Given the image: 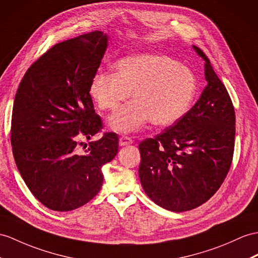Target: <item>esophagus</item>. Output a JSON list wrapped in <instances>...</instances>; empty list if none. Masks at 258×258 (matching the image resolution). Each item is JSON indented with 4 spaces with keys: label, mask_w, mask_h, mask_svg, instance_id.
Segmentation results:
<instances>
[{
    "label": "esophagus",
    "mask_w": 258,
    "mask_h": 258,
    "mask_svg": "<svg viewBox=\"0 0 258 258\" xmlns=\"http://www.w3.org/2000/svg\"><path fill=\"white\" fill-rule=\"evenodd\" d=\"M133 142H134L133 139H131V138L128 136H121L120 138H119V144H120L121 147L128 146V144H131Z\"/></svg>",
    "instance_id": "1"
}]
</instances>
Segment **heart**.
Segmentation results:
<instances>
[{
  "instance_id": "heart-1",
  "label": "heart",
  "mask_w": 258,
  "mask_h": 258,
  "mask_svg": "<svg viewBox=\"0 0 258 258\" xmlns=\"http://www.w3.org/2000/svg\"><path fill=\"white\" fill-rule=\"evenodd\" d=\"M198 82L189 68L164 54L142 53L119 60L115 73L99 71L90 94L100 110H114L133 92L135 100L108 118L117 133L139 130L149 120L156 127L176 123L190 109Z\"/></svg>"
}]
</instances>
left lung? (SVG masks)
Instances as JSON below:
<instances>
[{
	"mask_svg": "<svg viewBox=\"0 0 258 258\" xmlns=\"http://www.w3.org/2000/svg\"><path fill=\"white\" fill-rule=\"evenodd\" d=\"M207 85L176 123L139 143V177L149 198L162 208L183 212L210 199L227 177L233 160L235 111L229 93L208 56Z\"/></svg>",
	"mask_w": 258,
	"mask_h": 258,
	"instance_id": "left-lung-1",
	"label": "left lung"
}]
</instances>
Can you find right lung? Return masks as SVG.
Segmentation results:
<instances>
[{
	"label": "right lung",
	"mask_w": 258,
	"mask_h": 258,
	"mask_svg": "<svg viewBox=\"0 0 258 258\" xmlns=\"http://www.w3.org/2000/svg\"><path fill=\"white\" fill-rule=\"evenodd\" d=\"M107 47L92 31L55 43L22 79L12 112L14 160L31 194L55 211L87 204L103 185L102 166L118 153V135L105 133L79 153L82 139L100 133L90 83Z\"/></svg>",
	"instance_id": "add662e5"
}]
</instances>
